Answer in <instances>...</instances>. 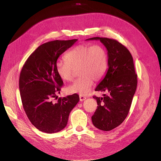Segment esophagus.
<instances>
[{
    "instance_id": "esophagus-1",
    "label": "esophagus",
    "mask_w": 161,
    "mask_h": 161,
    "mask_svg": "<svg viewBox=\"0 0 161 161\" xmlns=\"http://www.w3.org/2000/svg\"><path fill=\"white\" fill-rule=\"evenodd\" d=\"M86 99V97H85V96H81V95H80V101H85Z\"/></svg>"
}]
</instances>
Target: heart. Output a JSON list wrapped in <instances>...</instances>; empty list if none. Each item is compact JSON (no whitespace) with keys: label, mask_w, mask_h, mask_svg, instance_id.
I'll use <instances>...</instances> for the list:
<instances>
[{"label":"heart","mask_w":161,"mask_h":161,"mask_svg":"<svg viewBox=\"0 0 161 161\" xmlns=\"http://www.w3.org/2000/svg\"><path fill=\"white\" fill-rule=\"evenodd\" d=\"M64 58L65 62L58 61L55 64L58 77L63 81H71L76 70L80 76L67 87L68 93L86 96L93 86L94 81H100L108 69L107 52L98 44H79L67 52Z\"/></svg>","instance_id":"b5f03b06"}]
</instances>
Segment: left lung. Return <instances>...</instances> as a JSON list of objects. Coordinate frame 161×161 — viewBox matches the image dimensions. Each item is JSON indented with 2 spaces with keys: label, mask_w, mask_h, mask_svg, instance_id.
I'll list each match as a JSON object with an SVG mask.
<instances>
[{
  "label": "left lung",
  "mask_w": 161,
  "mask_h": 161,
  "mask_svg": "<svg viewBox=\"0 0 161 161\" xmlns=\"http://www.w3.org/2000/svg\"><path fill=\"white\" fill-rule=\"evenodd\" d=\"M86 40H100L108 51V69L95 89L108 94L103 97L93 96L98 106L92 121L100 130H111L127 117L135 94L137 80L133 58L128 49L117 40L99 37Z\"/></svg>",
  "instance_id": "left-lung-1"
}]
</instances>
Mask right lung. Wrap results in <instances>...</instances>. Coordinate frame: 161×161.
<instances>
[{
	"label": "right lung",
	"mask_w": 161,
	"mask_h": 161,
	"mask_svg": "<svg viewBox=\"0 0 161 161\" xmlns=\"http://www.w3.org/2000/svg\"><path fill=\"white\" fill-rule=\"evenodd\" d=\"M76 41L55 40L41 44L21 69L19 88L23 107L32 125L42 132L52 134L64 129L80 100L75 94L60 97L57 103L52 101L63 85L55 71L57 59Z\"/></svg>",
	"instance_id": "1"
}]
</instances>
